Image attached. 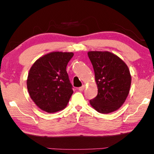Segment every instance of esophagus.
Segmentation results:
<instances>
[{
    "label": "esophagus",
    "mask_w": 154,
    "mask_h": 154,
    "mask_svg": "<svg viewBox=\"0 0 154 154\" xmlns=\"http://www.w3.org/2000/svg\"><path fill=\"white\" fill-rule=\"evenodd\" d=\"M85 85H83L82 87H79V88H78V90H79V91H83V90L85 89Z\"/></svg>",
    "instance_id": "34e87169"
}]
</instances>
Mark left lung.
<instances>
[{
  "mask_svg": "<svg viewBox=\"0 0 154 154\" xmlns=\"http://www.w3.org/2000/svg\"><path fill=\"white\" fill-rule=\"evenodd\" d=\"M98 87V94L90 105L101 113H109L121 107L128 95L131 76L125 62L109 51H89Z\"/></svg>",
  "mask_w": 154,
  "mask_h": 154,
  "instance_id": "8db88e82",
  "label": "left lung"
}]
</instances>
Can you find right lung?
Segmentation results:
<instances>
[{
    "label": "right lung",
    "instance_id": "add662e5",
    "mask_svg": "<svg viewBox=\"0 0 154 154\" xmlns=\"http://www.w3.org/2000/svg\"><path fill=\"white\" fill-rule=\"evenodd\" d=\"M73 55L72 52H51L41 57L30 68L28 93L43 111L52 113L66 106L73 90L66 69Z\"/></svg>",
    "mask_w": 154,
    "mask_h": 154
}]
</instances>
